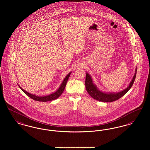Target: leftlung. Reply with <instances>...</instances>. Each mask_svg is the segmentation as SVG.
<instances>
[{
  "instance_id": "obj_1",
  "label": "left lung",
  "mask_w": 150,
  "mask_h": 150,
  "mask_svg": "<svg viewBox=\"0 0 150 150\" xmlns=\"http://www.w3.org/2000/svg\"><path fill=\"white\" fill-rule=\"evenodd\" d=\"M136 68L134 76L129 85L125 89L122 90L118 93H111V92H105L102 91L99 89V88L95 84L93 78L90 74L86 71V80H85V86L87 93L93 98L97 100L103 102H111L118 100L120 98L123 96L131 88L134 83V81L137 74Z\"/></svg>"
}]
</instances>
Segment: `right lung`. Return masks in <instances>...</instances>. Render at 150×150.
<instances>
[{
  "label": "right lung",
  "instance_id": "1",
  "mask_svg": "<svg viewBox=\"0 0 150 150\" xmlns=\"http://www.w3.org/2000/svg\"><path fill=\"white\" fill-rule=\"evenodd\" d=\"M71 71L69 72L67 76L66 77L64 78L63 81V82H62L61 85H60V86L59 87V88L57 89V90L55 91L54 93L50 94L47 95H45V96H38L36 95L33 94H30L29 93H28V91H25L19 85L18 86L21 89V90L24 92V93L26 95H27L29 97H30V98H32V99L36 100V101H39V102H48V101H51L53 100L56 99L57 98H58L62 94V93H63L64 90L65 89V87L66 86L67 82L68 80V79L69 78L70 74H71Z\"/></svg>",
  "mask_w": 150,
  "mask_h": 150
}]
</instances>
